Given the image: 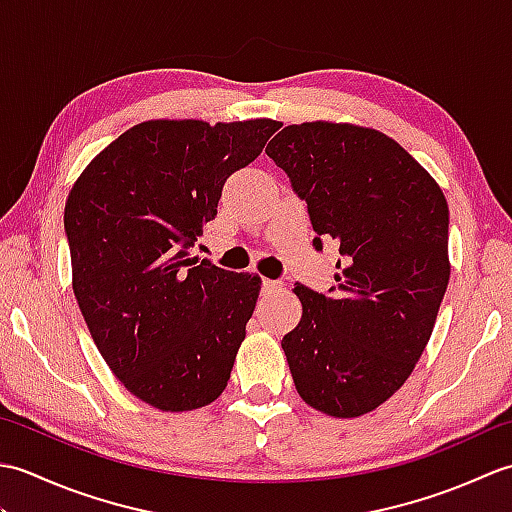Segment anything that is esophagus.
<instances>
[{
  "label": "esophagus",
  "mask_w": 512,
  "mask_h": 512,
  "mask_svg": "<svg viewBox=\"0 0 512 512\" xmlns=\"http://www.w3.org/2000/svg\"><path fill=\"white\" fill-rule=\"evenodd\" d=\"M262 288H264V292H268V295H270V292L279 290L281 284H279V281H273V279H264V281H262Z\"/></svg>",
  "instance_id": "34e87169"
}]
</instances>
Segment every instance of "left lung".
Returning <instances> with one entry per match:
<instances>
[{
	"label": "left lung",
	"instance_id": "left-lung-1",
	"mask_svg": "<svg viewBox=\"0 0 512 512\" xmlns=\"http://www.w3.org/2000/svg\"><path fill=\"white\" fill-rule=\"evenodd\" d=\"M266 154L339 246L332 295L295 284L301 321L281 341L299 396L334 418L383 405L416 367L444 292L449 206L394 138L347 123L288 125Z\"/></svg>",
	"mask_w": 512,
	"mask_h": 512
}]
</instances>
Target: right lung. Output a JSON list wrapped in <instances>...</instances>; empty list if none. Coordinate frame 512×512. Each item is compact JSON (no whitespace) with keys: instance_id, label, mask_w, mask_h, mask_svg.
Returning <instances> with one entry per match:
<instances>
[{"instance_id":"obj_1","label":"right lung","mask_w":512,"mask_h":512,"mask_svg":"<svg viewBox=\"0 0 512 512\" xmlns=\"http://www.w3.org/2000/svg\"><path fill=\"white\" fill-rule=\"evenodd\" d=\"M277 121H147L74 182L63 226L74 297L114 376L162 411L222 394L262 279L191 257L226 178L250 165Z\"/></svg>"}]
</instances>
